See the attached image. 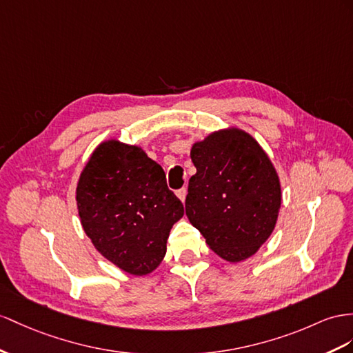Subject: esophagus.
I'll return each mask as SVG.
<instances>
[{
    "label": "esophagus",
    "instance_id": "obj_1",
    "mask_svg": "<svg viewBox=\"0 0 353 353\" xmlns=\"http://www.w3.org/2000/svg\"><path fill=\"white\" fill-rule=\"evenodd\" d=\"M176 195L180 198V200H182V201L185 203V200H186V195H188V189H186V188H180V189H177V191H176Z\"/></svg>",
    "mask_w": 353,
    "mask_h": 353
}]
</instances>
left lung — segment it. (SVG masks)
Returning <instances> with one entry per match:
<instances>
[{
  "label": "left lung",
  "mask_w": 353,
  "mask_h": 353,
  "mask_svg": "<svg viewBox=\"0 0 353 353\" xmlns=\"http://www.w3.org/2000/svg\"><path fill=\"white\" fill-rule=\"evenodd\" d=\"M186 216L214 254L230 263L252 256L273 232L282 203L276 170L245 131L213 132L192 146Z\"/></svg>",
  "instance_id": "1"
}]
</instances>
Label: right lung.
Instances as JSON below:
<instances>
[{"label": "right lung", "mask_w": 353, "mask_h": 353, "mask_svg": "<svg viewBox=\"0 0 353 353\" xmlns=\"http://www.w3.org/2000/svg\"><path fill=\"white\" fill-rule=\"evenodd\" d=\"M76 200L97 250L135 276L159 265L170 230L183 216L162 167L140 148L116 140L95 149L80 174Z\"/></svg>", "instance_id": "obj_1"}]
</instances>
